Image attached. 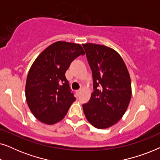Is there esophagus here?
I'll return each mask as SVG.
<instances>
[{
	"mask_svg": "<svg viewBox=\"0 0 160 160\" xmlns=\"http://www.w3.org/2000/svg\"><path fill=\"white\" fill-rule=\"evenodd\" d=\"M76 95H77V96H79L80 93H81V90H77V91L76 92Z\"/></svg>",
	"mask_w": 160,
	"mask_h": 160,
	"instance_id": "34e87169",
	"label": "esophagus"
}]
</instances>
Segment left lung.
Masks as SVG:
<instances>
[{"label": "left lung", "mask_w": 160, "mask_h": 160, "mask_svg": "<svg viewBox=\"0 0 160 160\" xmlns=\"http://www.w3.org/2000/svg\"><path fill=\"white\" fill-rule=\"evenodd\" d=\"M82 46L92 73L94 89L89 101L83 104L84 113L95 128H110L123 117L130 103V74L115 50L90 43Z\"/></svg>", "instance_id": "1"}]
</instances>
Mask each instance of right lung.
Masks as SVG:
<instances>
[{"instance_id": "right-lung-1", "label": "right lung", "mask_w": 160, "mask_h": 160, "mask_svg": "<svg viewBox=\"0 0 160 160\" xmlns=\"http://www.w3.org/2000/svg\"><path fill=\"white\" fill-rule=\"evenodd\" d=\"M84 51L80 44L57 41L45 49L30 68L25 85L28 105L36 119L47 124L62 120L76 98L65 72Z\"/></svg>"}]
</instances>
